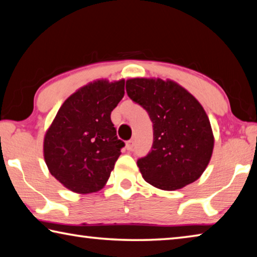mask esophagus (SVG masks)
I'll return each instance as SVG.
<instances>
[{"label": "esophagus", "instance_id": "34e87169", "mask_svg": "<svg viewBox=\"0 0 257 257\" xmlns=\"http://www.w3.org/2000/svg\"><path fill=\"white\" fill-rule=\"evenodd\" d=\"M125 149H127L128 151H133V149H134V141L127 142V144H125Z\"/></svg>", "mask_w": 257, "mask_h": 257}]
</instances>
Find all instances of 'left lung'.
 <instances>
[{
	"label": "left lung",
	"instance_id": "1",
	"mask_svg": "<svg viewBox=\"0 0 257 257\" xmlns=\"http://www.w3.org/2000/svg\"><path fill=\"white\" fill-rule=\"evenodd\" d=\"M128 96L153 122V145L137 161L144 180L162 190H177L196 181L210 163L214 136L205 110L176 81L132 78Z\"/></svg>",
	"mask_w": 257,
	"mask_h": 257
}]
</instances>
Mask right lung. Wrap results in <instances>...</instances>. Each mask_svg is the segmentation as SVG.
I'll list each match as a JSON object with an SVG mask.
<instances>
[{
  "label": "right lung",
  "mask_w": 257,
  "mask_h": 257,
  "mask_svg": "<svg viewBox=\"0 0 257 257\" xmlns=\"http://www.w3.org/2000/svg\"><path fill=\"white\" fill-rule=\"evenodd\" d=\"M124 95V79H97L70 95L44 136L49 171L77 194L96 193L110 178L124 143L111 121Z\"/></svg>",
  "instance_id": "obj_1"
}]
</instances>
